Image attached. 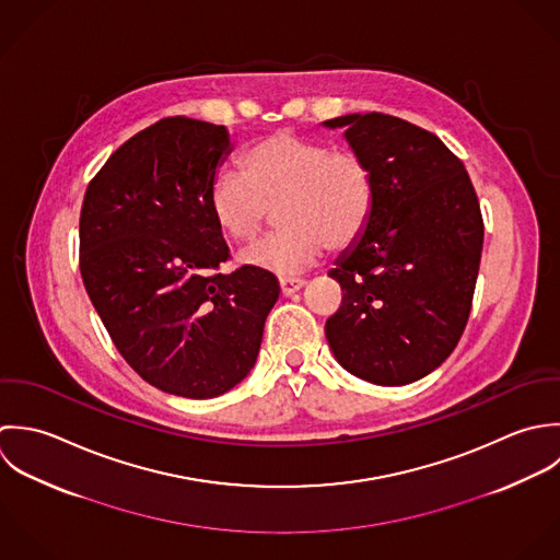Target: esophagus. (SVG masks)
Instances as JSON below:
<instances>
[{"mask_svg": "<svg viewBox=\"0 0 560 560\" xmlns=\"http://www.w3.org/2000/svg\"><path fill=\"white\" fill-rule=\"evenodd\" d=\"M303 285H305V281L299 279V277H281L279 279V288H281L283 296H290V294L299 292Z\"/></svg>", "mask_w": 560, "mask_h": 560, "instance_id": "1", "label": "esophagus"}]
</instances>
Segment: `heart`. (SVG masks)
<instances>
[{
	"label": "heart",
	"instance_id": "1",
	"mask_svg": "<svg viewBox=\"0 0 560 560\" xmlns=\"http://www.w3.org/2000/svg\"><path fill=\"white\" fill-rule=\"evenodd\" d=\"M240 171H219L210 210L235 242H253L277 206V233L255 244L244 259L275 272L307 268L320 250L354 244L372 219L376 182L368 160L350 149L290 129L253 142Z\"/></svg>",
	"mask_w": 560,
	"mask_h": 560
}]
</instances>
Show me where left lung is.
I'll list each match as a JSON object with an SVG mask.
<instances>
[{"mask_svg": "<svg viewBox=\"0 0 560 560\" xmlns=\"http://www.w3.org/2000/svg\"><path fill=\"white\" fill-rule=\"evenodd\" d=\"M346 140L372 166L376 203L329 272L341 305L325 334L337 361L376 385H407L465 331L485 223L463 162L431 131L383 113L346 114Z\"/></svg>", "mask_w": 560, "mask_h": 560, "instance_id": "1", "label": "left lung"}]
</instances>
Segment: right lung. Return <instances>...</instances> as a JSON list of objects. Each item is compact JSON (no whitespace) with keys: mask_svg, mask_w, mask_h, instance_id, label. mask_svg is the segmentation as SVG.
Here are the masks:
<instances>
[{"mask_svg":"<svg viewBox=\"0 0 560 560\" xmlns=\"http://www.w3.org/2000/svg\"><path fill=\"white\" fill-rule=\"evenodd\" d=\"M224 125L168 116L122 142L80 212V272L116 350L149 385L214 398L255 365L279 281L231 259L210 210Z\"/></svg>","mask_w":560,"mask_h":560,"instance_id":"obj_1","label":"right lung"}]
</instances>
